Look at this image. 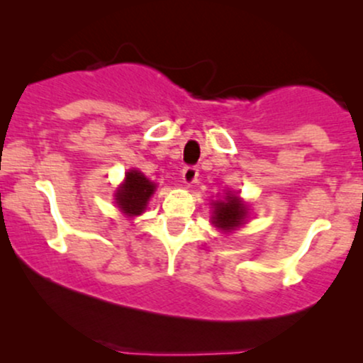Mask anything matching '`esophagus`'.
Masks as SVG:
<instances>
[{
	"label": "esophagus",
	"mask_w": 363,
	"mask_h": 363,
	"mask_svg": "<svg viewBox=\"0 0 363 363\" xmlns=\"http://www.w3.org/2000/svg\"><path fill=\"white\" fill-rule=\"evenodd\" d=\"M199 170L196 165H186L184 169H182V179H184V184H193L196 181V177H198Z\"/></svg>",
	"instance_id": "esophagus-1"
}]
</instances>
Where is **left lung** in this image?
Here are the masks:
<instances>
[{"label":"left lung","instance_id":"1","mask_svg":"<svg viewBox=\"0 0 363 363\" xmlns=\"http://www.w3.org/2000/svg\"><path fill=\"white\" fill-rule=\"evenodd\" d=\"M245 205L240 203L239 196L230 194L225 198V201L215 203L213 223L223 230H232L244 222Z\"/></svg>","mask_w":363,"mask_h":363}]
</instances>
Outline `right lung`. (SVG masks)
<instances>
[{
    "label": "right lung",
    "mask_w": 363,
    "mask_h": 363,
    "mask_svg": "<svg viewBox=\"0 0 363 363\" xmlns=\"http://www.w3.org/2000/svg\"><path fill=\"white\" fill-rule=\"evenodd\" d=\"M153 189H155L153 182H150L138 170H131V172H128L126 182L121 186L118 194H116V199H118V205L124 213L140 215L147 206Z\"/></svg>",
    "instance_id": "right-lung-1"
}]
</instances>
